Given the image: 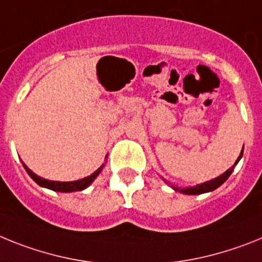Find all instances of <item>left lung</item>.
Wrapping results in <instances>:
<instances>
[{
    "label": "left lung",
    "mask_w": 262,
    "mask_h": 262,
    "mask_svg": "<svg viewBox=\"0 0 262 262\" xmlns=\"http://www.w3.org/2000/svg\"><path fill=\"white\" fill-rule=\"evenodd\" d=\"M241 156H243V150H241L240 157L237 158V161H236L235 165H237L238 159L241 158ZM235 165L232 166L231 169L227 170L224 174H222L220 177H217V178L212 179V181H210V182H206V183H202V185L195 186V187L179 188V187H175V186H172V188H174L175 191H181V192H183V194H187V195H199V194H204V192H210V191H213L215 188L219 187L220 185H223V183H224V182L228 179V177L232 174V171H233V167H235Z\"/></svg>",
    "instance_id": "1"
}]
</instances>
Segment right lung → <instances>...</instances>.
Here are the masks:
<instances>
[{
  "label": "right lung",
  "instance_id": "obj_1",
  "mask_svg": "<svg viewBox=\"0 0 262 262\" xmlns=\"http://www.w3.org/2000/svg\"><path fill=\"white\" fill-rule=\"evenodd\" d=\"M24 167L26 169L27 174L30 175L31 178H33L34 181L38 183V185L42 186V187H47V188H50V190L59 191V192H72V191H81V190H84V188H87L88 186H90L91 183L95 181V178H96L97 175L100 174V171L103 170L104 166H101L100 169H97L96 171L93 172V174H91L90 177H87V178H83V179H80V181H75V182L47 181V179H43V178H40V177H38L36 174H34V172L31 171V170L29 169V167H27L25 163H24Z\"/></svg>",
  "mask_w": 262,
  "mask_h": 262
}]
</instances>
